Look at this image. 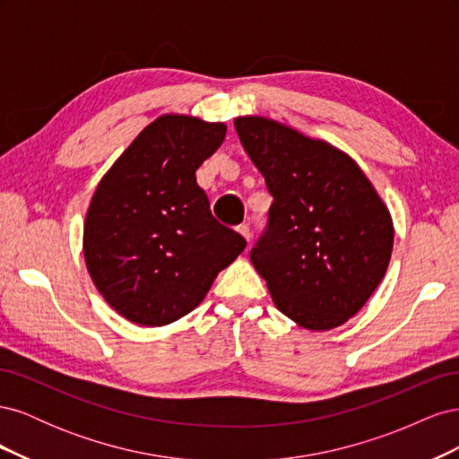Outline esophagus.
<instances>
[{
    "label": "esophagus",
    "mask_w": 459,
    "mask_h": 459,
    "mask_svg": "<svg viewBox=\"0 0 459 459\" xmlns=\"http://www.w3.org/2000/svg\"><path fill=\"white\" fill-rule=\"evenodd\" d=\"M238 231H239L241 238H243L248 245H251V230H248V226H239Z\"/></svg>",
    "instance_id": "obj_1"
}]
</instances>
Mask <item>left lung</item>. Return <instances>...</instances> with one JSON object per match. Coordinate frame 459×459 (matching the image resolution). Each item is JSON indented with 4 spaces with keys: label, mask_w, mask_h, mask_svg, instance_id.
<instances>
[{
    "label": "left lung",
    "mask_w": 459,
    "mask_h": 459,
    "mask_svg": "<svg viewBox=\"0 0 459 459\" xmlns=\"http://www.w3.org/2000/svg\"><path fill=\"white\" fill-rule=\"evenodd\" d=\"M235 130L273 203L251 251L277 310L304 329L329 331L362 310L391 260L386 204L344 151L264 117Z\"/></svg>",
    "instance_id": "left-lung-1"
}]
</instances>
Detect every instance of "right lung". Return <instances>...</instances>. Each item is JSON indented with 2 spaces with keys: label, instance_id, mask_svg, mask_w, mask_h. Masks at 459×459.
I'll use <instances>...</instances> for the list:
<instances>
[{
  "label": "right lung",
  "instance_id": "right-lung-1",
  "mask_svg": "<svg viewBox=\"0 0 459 459\" xmlns=\"http://www.w3.org/2000/svg\"><path fill=\"white\" fill-rule=\"evenodd\" d=\"M224 122L162 115L97 186L84 258L103 299L128 322L160 327L195 310L247 247L218 224L195 172L226 137Z\"/></svg>",
  "mask_w": 459,
  "mask_h": 459
}]
</instances>
